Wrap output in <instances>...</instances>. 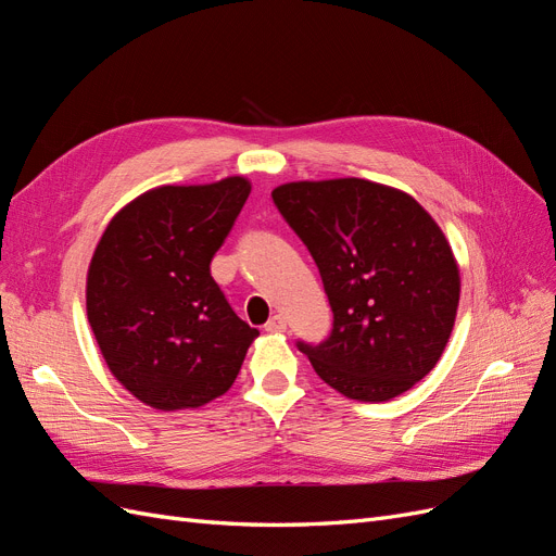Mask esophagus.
Here are the masks:
<instances>
[{"mask_svg":"<svg viewBox=\"0 0 556 556\" xmlns=\"http://www.w3.org/2000/svg\"><path fill=\"white\" fill-rule=\"evenodd\" d=\"M264 329H266V331H271V333H276V331H285V329H288V323H285V317H282V315H274V317L268 319V323L264 325Z\"/></svg>","mask_w":556,"mask_h":556,"instance_id":"obj_1","label":"esophagus"}]
</instances>
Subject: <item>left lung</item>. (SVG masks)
Segmentation results:
<instances>
[{
	"label": "left lung",
	"instance_id": "left-lung-1",
	"mask_svg": "<svg viewBox=\"0 0 556 556\" xmlns=\"http://www.w3.org/2000/svg\"><path fill=\"white\" fill-rule=\"evenodd\" d=\"M323 276L333 329L299 341L315 374L357 401L408 392L441 359L459 306V266L417 201L364 178L299 180L271 192Z\"/></svg>",
	"mask_w": 556,
	"mask_h": 556
}]
</instances>
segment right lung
I'll list each match as a JSON object with an SVG mask.
<instances>
[{
    "label": "right lung",
    "instance_id": "obj_1",
    "mask_svg": "<svg viewBox=\"0 0 556 556\" xmlns=\"http://www.w3.org/2000/svg\"><path fill=\"white\" fill-rule=\"evenodd\" d=\"M250 180L162 185L117 211L88 268L99 350L127 392L157 410L199 408L237 380L260 331L211 276Z\"/></svg>",
    "mask_w": 556,
    "mask_h": 556
}]
</instances>
